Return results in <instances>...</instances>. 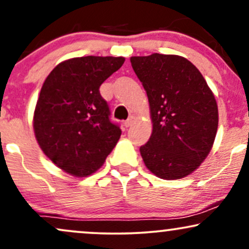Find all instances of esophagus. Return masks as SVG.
<instances>
[{"label": "esophagus", "mask_w": 249, "mask_h": 249, "mask_svg": "<svg viewBox=\"0 0 249 249\" xmlns=\"http://www.w3.org/2000/svg\"><path fill=\"white\" fill-rule=\"evenodd\" d=\"M134 121H136V117H134V116H130V117H128L127 121L125 122V126H126V127L131 126V125H132L133 123H134Z\"/></svg>", "instance_id": "1"}]
</instances>
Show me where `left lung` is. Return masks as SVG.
<instances>
[{"mask_svg": "<svg viewBox=\"0 0 249 249\" xmlns=\"http://www.w3.org/2000/svg\"><path fill=\"white\" fill-rule=\"evenodd\" d=\"M130 61L150 104L152 134L139 148L145 166L158 178H185L213 147L219 123L215 97L185 57L152 53Z\"/></svg>", "mask_w": 249, "mask_h": 249, "instance_id": "left-lung-1", "label": "left lung"}]
</instances>
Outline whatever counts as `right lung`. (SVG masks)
<instances>
[{"mask_svg":"<svg viewBox=\"0 0 249 249\" xmlns=\"http://www.w3.org/2000/svg\"><path fill=\"white\" fill-rule=\"evenodd\" d=\"M124 61L112 56L65 59L43 83L34 132L43 153L65 173L77 178L95 173L121 138L99 88Z\"/></svg>","mask_w":249,"mask_h":249,"instance_id":"right-lung-1","label":"right lung"}]
</instances>
